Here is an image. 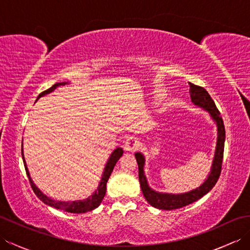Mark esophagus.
Here are the masks:
<instances>
[{
    "mask_svg": "<svg viewBox=\"0 0 250 250\" xmlns=\"http://www.w3.org/2000/svg\"><path fill=\"white\" fill-rule=\"evenodd\" d=\"M141 147V142L136 136H130L125 141L124 148L126 151H135Z\"/></svg>",
    "mask_w": 250,
    "mask_h": 250,
    "instance_id": "obj_1",
    "label": "esophagus"
}]
</instances>
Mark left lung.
Wrapping results in <instances>:
<instances>
[{"mask_svg": "<svg viewBox=\"0 0 250 250\" xmlns=\"http://www.w3.org/2000/svg\"><path fill=\"white\" fill-rule=\"evenodd\" d=\"M189 93L192 103L199 107L207 110L209 113L210 117L216 122L217 125V131H218V137H217V145H216V151L215 157L213 160V166L210 168V173L205 182L202 184L200 187L189 191V192L185 193H178V194H172V193H162L157 192V191L152 190L147 184V179L144 174V164H145V158L141 152L135 153V159L137 161V166H139V179L141 184V188L144 194L146 201L151 206L156 207L159 209H166V210H172L182 208L184 206H187L193 202L198 201L202 196L205 195L207 192L214 188L217 180H218L220 173H221V167H222V159H224V148H225V139H226V131H225V125L224 120L220 117V113L218 108L216 107L215 102L213 99L210 98L208 92L203 87L196 86L189 83Z\"/></svg>", "mask_w": 250, "mask_h": 250, "instance_id": "8db88e82", "label": "left lung"}]
</instances>
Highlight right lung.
<instances>
[{
    "label": "right lung",
    "instance_id": "right-lung-1",
    "mask_svg": "<svg viewBox=\"0 0 250 250\" xmlns=\"http://www.w3.org/2000/svg\"><path fill=\"white\" fill-rule=\"evenodd\" d=\"M67 83H55L54 86L51 88L47 89L46 91L42 92L39 97H37V100H39L41 97H44V95L48 94L50 92L54 91V90L59 87V86H63V84H65ZM22 147V146H21ZM21 153H22V160H23V164H24V167H25V172L26 175H28L29 180H30V184H31V187L33 189L34 193L36 194L37 198H39L41 201H43L45 204L49 205L55 207L57 209H61V210H65L67 213H74V214H82V213H87V211L92 210L94 208H97V207L101 204V202L104 199V195L106 193V184H107V180L110 176L111 172H113V169L116 166L117 161L119 160L120 157L122 156V153H124V150H122V148L118 147L116 148V149L111 152V155L108 159L107 163H106L105 168H104V172L102 175V178H101V182L99 184V187L97 188V190L94 191L92 195H90L89 198L84 199V200H79V201H72V202H64V201H56V200H52L51 198H48V196L45 195L42 191L36 187L35 184L32 182V179L30 177V174L28 171V167H26V164H25V160H24V157H23V149L21 148Z\"/></svg>",
    "mask_w": 250,
    "mask_h": 250
}]
</instances>
